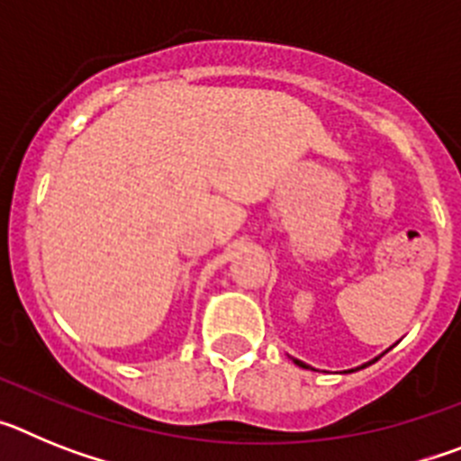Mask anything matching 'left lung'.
I'll list each match as a JSON object with an SVG mask.
<instances>
[{"label":"left lung","instance_id":"1","mask_svg":"<svg viewBox=\"0 0 461 461\" xmlns=\"http://www.w3.org/2000/svg\"><path fill=\"white\" fill-rule=\"evenodd\" d=\"M390 348H393V346H390ZM390 348H388V351H390ZM381 356H383V353H381ZM381 356H378V357H381ZM378 357H374V360L365 362V365H360V367H356V369H348V372H357V369H365V367H369V365H372V362H376V360H378ZM291 360H293V362H295L297 367H303V369H312V367H309V365H307V362H303V360H297V357H291Z\"/></svg>","mask_w":461,"mask_h":461}]
</instances>
